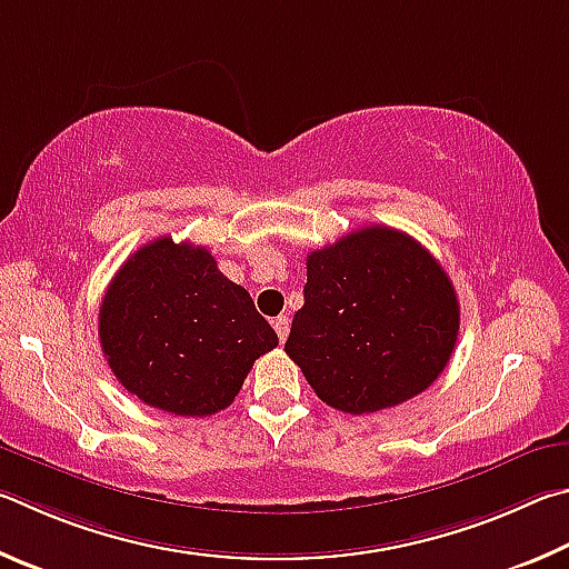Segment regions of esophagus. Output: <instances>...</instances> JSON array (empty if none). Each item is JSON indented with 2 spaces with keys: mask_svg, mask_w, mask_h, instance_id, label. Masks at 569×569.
<instances>
[{
  "mask_svg": "<svg viewBox=\"0 0 569 569\" xmlns=\"http://www.w3.org/2000/svg\"><path fill=\"white\" fill-rule=\"evenodd\" d=\"M272 325H274V332H277L279 340L284 342V340H287V335H290V317H287V315H279V317H274Z\"/></svg>",
  "mask_w": 569,
  "mask_h": 569,
  "instance_id": "esophagus-1",
  "label": "esophagus"
}]
</instances>
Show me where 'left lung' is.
Wrapping results in <instances>:
<instances>
[{"label": "left lung", "instance_id": "1", "mask_svg": "<svg viewBox=\"0 0 569 569\" xmlns=\"http://www.w3.org/2000/svg\"><path fill=\"white\" fill-rule=\"evenodd\" d=\"M457 332L460 305L440 262L410 234L372 224L307 254L284 352L322 402L370 415L425 392Z\"/></svg>", "mask_w": 569, "mask_h": 569}]
</instances>
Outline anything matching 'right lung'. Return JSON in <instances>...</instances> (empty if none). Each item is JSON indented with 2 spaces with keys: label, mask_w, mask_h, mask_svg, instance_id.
<instances>
[{
  "label": "right lung",
  "mask_w": 569,
  "mask_h": 569,
  "mask_svg": "<svg viewBox=\"0 0 569 569\" xmlns=\"http://www.w3.org/2000/svg\"><path fill=\"white\" fill-rule=\"evenodd\" d=\"M99 342L127 392L207 417L232 405L277 335L207 247L159 237L119 267L99 307Z\"/></svg>",
  "instance_id": "right-lung-1"
}]
</instances>
